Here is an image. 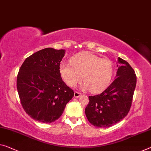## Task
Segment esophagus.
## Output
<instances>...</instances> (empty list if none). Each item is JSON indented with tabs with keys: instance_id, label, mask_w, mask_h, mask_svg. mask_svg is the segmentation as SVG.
Listing matches in <instances>:
<instances>
[{
	"instance_id": "esophagus-1",
	"label": "esophagus",
	"mask_w": 151,
	"mask_h": 151,
	"mask_svg": "<svg viewBox=\"0 0 151 151\" xmlns=\"http://www.w3.org/2000/svg\"><path fill=\"white\" fill-rule=\"evenodd\" d=\"M80 94H81V93H80V92H74V97H76V98H78V97L80 96Z\"/></svg>"
}]
</instances>
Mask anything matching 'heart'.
Masks as SVG:
<instances>
[{
	"instance_id": "b5f03b06",
	"label": "heart",
	"mask_w": 151,
	"mask_h": 151,
	"mask_svg": "<svg viewBox=\"0 0 151 151\" xmlns=\"http://www.w3.org/2000/svg\"><path fill=\"white\" fill-rule=\"evenodd\" d=\"M70 64L62 63L59 72L63 80L69 86L74 88L82 80V87L92 93L105 90L113 77V63L107 59H100L89 52H82L70 59Z\"/></svg>"
}]
</instances>
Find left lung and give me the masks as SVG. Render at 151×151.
I'll list each match as a JSON object with an SVG mask.
<instances>
[{
    "mask_svg": "<svg viewBox=\"0 0 151 151\" xmlns=\"http://www.w3.org/2000/svg\"><path fill=\"white\" fill-rule=\"evenodd\" d=\"M115 80L98 95L90 96L85 109L88 122L98 127H109L119 122L130 110L136 85L135 71L128 63L118 57Z\"/></svg>",
    "mask_w": 151,
    "mask_h": 151,
    "instance_id": "left-lung-1",
    "label": "left lung"
}]
</instances>
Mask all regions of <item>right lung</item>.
<instances>
[{"label": "right lung", "instance_id": "add662e5", "mask_svg": "<svg viewBox=\"0 0 151 151\" xmlns=\"http://www.w3.org/2000/svg\"><path fill=\"white\" fill-rule=\"evenodd\" d=\"M65 50L46 48L25 59L17 77V88L25 113L46 124L61 117L67 103L73 97L59 72Z\"/></svg>", "mask_w": 151, "mask_h": 151}]
</instances>
